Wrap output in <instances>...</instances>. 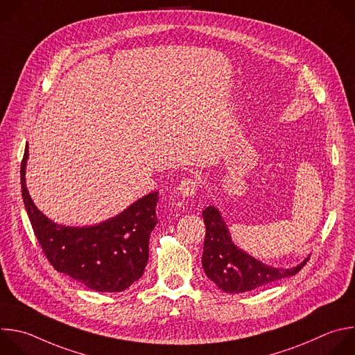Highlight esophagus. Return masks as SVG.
Returning a JSON list of instances; mask_svg holds the SVG:
<instances>
[{"instance_id":"1","label":"esophagus","mask_w":355,"mask_h":355,"mask_svg":"<svg viewBox=\"0 0 355 355\" xmlns=\"http://www.w3.org/2000/svg\"><path fill=\"white\" fill-rule=\"evenodd\" d=\"M178 191H180V193L184 198H191L198 191V182L195 180H192V178H187V180L181 181V184L178 187Z\"/></svg>"}]
</instances>
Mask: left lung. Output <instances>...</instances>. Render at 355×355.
Listing matches in <instances>:
<instances>
[{
  "label": "left lung",
  "mask_w": 355,
  "mask_h": 355,
  "mask_svg": "<svg viewBox=\"0 0 355 355\" xmlns=\"http://www.w3.org/2000/svg\"><path fill=\"white\" fill-rule=\"evenodd\" d=\"M202 216L206 225L202 268L206 276L224 293L240 294L262 288L297 275L309 259L308 257L288 269L266 265L232 243L228 227L218 209L207 206Z\"/></svg>",
  "instance_id": "obj_1"
}]
</instances>
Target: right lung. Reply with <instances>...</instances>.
Masks as SVG:
<instances>
[{
    "label": "right lung",
    "instance_id": "obj_1",
    "mask_svg": "<svg viewBox=\"0 0 355 355\" xmlns=\"http://www.w3.org/2000/svg\"><path fill=\"white\" fill-rule=\"evenodd\" d=\"M26 145L21 164L22 198L36 239L53 268L90 290L120 293L141 279L149 259L150 232L157 224L159 192H150L120 214L98 224H57L33 203L26 188Z\"/></svg>",
    "mask_w": 355,
    "mask_h": 355
}]
</instances>
